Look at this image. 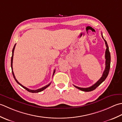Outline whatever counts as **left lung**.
Instances as JSON below:
<instances>
[{"instance_id": "8db88e82", "label": "left lung", "mask_w": 122, "mask_h": 122, "mask_svg": "<svg viewBox=\"0 0 122 122\" xmlns=\"http://www.w3.org/2000/svg\"><path fill=\"white\" fill-rule=\"evenodd\" d=\"M102 38H103V39L105 41V45L106 46V51H105V69L104 70L103 73V75L101 77V78L99 79V80L96 82L95 84H94L93 85H92L89 87H87V88H81L79 87L76 86L75 85H74V86L76 88H78L79 90H81L82 91L84 92H91L94 89H95L97 87L100 85L101 84H102L103 82L105 80V79L107 77L109 71H110V64H111V55H110V51H109V48H108V46L107 43L106 41L104 39V37L103 36L102 33Z\"/></svg>"}]
</instances>
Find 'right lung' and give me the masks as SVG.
Wrapping results in <instances>:
<instances>
[{
	"label": "right lung",
	"instance_id": "right-lung-1",
	"mask_svg": "<svg viewBox=\"0 0 122 122\" xmlns=\"http://www.w3.org/2000/svg\"><path fill=\"white\" fill-rule=\"evenodd\" d=\"M15 46H16V44L15 45V46H14V48H13V49H12V57H11V70H12V75H13V76H14V78H15V80L16 81V82L17 83H18L19 85H20L21 87H23L24 88V89H25L26 90H27V91H28V92H30V93H38V92H41V91H44L45 89H46L47 87H48L51 85V83H49V84H48V85H46L45 86H44V87H42V88H39V89H36V90H31V89H29V88H27V87H25V86H24L23 85H22L21 84H20V83H19V82L17 80V79H16V77H15V75H14V71H13V69H12V60H13V56H14V49H15ZM55 70H54V73H53V76H54V73H55Z\"/></svg>",
	"mask_w": 122,
	"mask_h": 122
}]
</instances>
